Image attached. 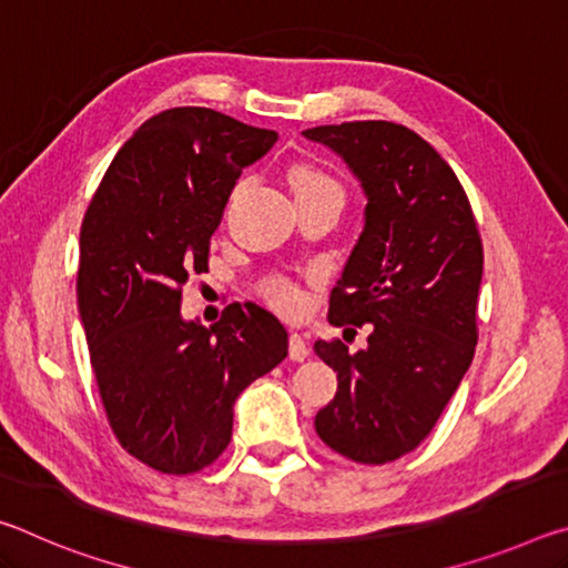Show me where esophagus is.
Returning <instances> with one entry per match:
<instances>
[{"mask_svg": "<svg viewBox=\"0 0 568 568\" xmlns=\"http://www.w3.org/2000/svg\"><path fill=\"white\" fill-rule=\"evenodd\" d=\"M307 353H311V348H307L305 338L297 331H293L291 338H287V355H291V361H305Z\"/></svg>", "mask_w": 568, "mask_h": 568, "instance_id": "esophagus-1", "label": "esophagus"}]
</instances>
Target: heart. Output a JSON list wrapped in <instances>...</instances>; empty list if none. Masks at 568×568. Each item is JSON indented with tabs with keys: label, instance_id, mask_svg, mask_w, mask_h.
<instances>
[{
	"label": "heart",
	"instance_id": "1",
	"mask_svg": "<svg viewBox=\"0 0 568 568\" xmlns=\"http://www.w3.org/2000/svg\"><path fill=\"white\" fill-rule=\"evenodd\" d=\"M287 182H291V187H293L297 200L313 197V195L343 197L341 182L335 180L331 172H325L323 168L313 165V162H295V165L287 170ZM265 295H267V301H271L275 307H281V311H285V313L301 311V305H303L301 287H297L293 281H287V277H277V281H273L265 287Z\"/></svg>",
	"mask_w": 568,
	"mask_h": 568
}]
</instances>
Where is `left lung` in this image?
I'll list each match as a JSON object with an SVG mask.
<instances>
[{
    "label": "left lung",
    "instance_id": "8db88e82",
    "mask_svg": "<svg viewBox=\"0 0 568 568\" xmlns=\"http://www.w3.org/2000/svg\"><path fill=\"white\" fill-rule=\"evenodd\" d=\"M303 134L338 152L368 195L328 321L371 323L373 333L358 353L338 338L315 343L338 371L315 430L335 454L381 466L434 430L474 361L484 245L456 172L420 134L386 120Z\"/></svg>",
    "mask_w": 568,
    "mask_h": 568
}]
</instances>
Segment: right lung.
Segmentation results:
<instances>
[{"instance_id": "right-lung-1", "label": "right lung", "mask_w": 568, "mask_h": 568, "mask_svg": "<svg viewBox=\"0 0 568 568\" xmlns=\"http://www.w3.org/2000/svg\"><path fill=\"white\" fill-rule=\"evenodd\" d=\"M275 140L207 108L165 110L120 148L84 213L77 305L104 416L160 474L215 464L235 398L287 355L283 323L255 303L210 328L180 318L235 180Z\"/></svg>"}]
</instances>
